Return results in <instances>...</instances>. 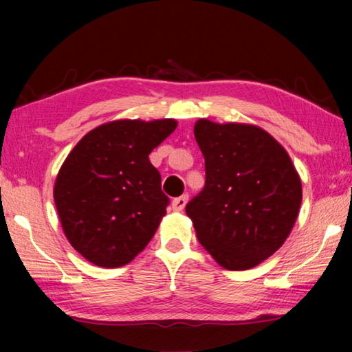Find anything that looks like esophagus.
<instances>
[{
  "label": "esophagus",
  "instance_id": "34e87169",
  "mask_svg": "<svg viewBox=\"0 0 352 352\" xmlns=\"http://www.w3.org/2000/svg\"><path fill=\"white\" fill-rule=\"evenodd\" d=\"M186 201H188V195H182V197H177L172 200V210L180 212L184 210V206H186Z\"/></svg>",
  "mask_w": 352,
  "mask_h": 352
}]
</instances>
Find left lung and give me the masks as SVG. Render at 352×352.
Masks as SVG:
<instances>
[{
  "instance_id": "8db88e82",
  "label": "left lung",
  "mask_w": 352,
  "mask_h": 352,
  "mask_svg": "<svg viewBox=\"0 0 352 352\" xmlns=\"http://www.w3.org/2000/svg\"><path fill=\"white\" fill-rule=\"evenodd\" d=\"M206 182L186 205L199 242L226 270H248L287 239L302 200L285 148L253 124L199 119Z\"/></svg>"
}]
</instances>
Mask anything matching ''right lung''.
Listing matches in <instances>:
<instances>
[{
  "mask_svg": "<svg viewBox=\"0 0 352 352\" xmlns=\"http://www.w3.org/2000/svg\"><path fill=\"white\" fill-rule=\"evenodd\" d=\"M177 129L175 119H118L77 142L58 170L54 201L63 233L91 264H129L157 231L169 199L148 153Z\"/></svg>",
  "mask_w": 352,
  "mask_h": 352,
  "instance_id": "obj_1",
  "label": "right lung"
}]
</instances>
